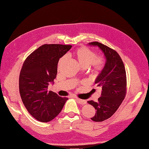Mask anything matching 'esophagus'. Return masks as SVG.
Segmentation results:
<instances>
[{
    "label": "esophagus",
    "instance_id": "1",
    "mask_svg": "<svg viewBox=\"0 0 149 149\" xmlns=\"http://www.w3.org/2000/svg\"><path fill=\"white\" fill-rule=\"evenodd\" d=\"M74 98L76 99V101H77L79 104H82V105H84L86 104V101L85 100H81V99L77 97H74Z\"/></svg>",
    "mask_w": 149,
    "mask_h": 149
}]
</instances>
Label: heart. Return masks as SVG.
Returning <instances> with one entry per match:
<instances>
[{"instance_id":"1","label":"heart","mask_w":149,"mask_h":149,"mask_svg":"<svg viewBox=\"0 0 149 149\" xmlns=\"http://www.w3.org/2000/svg\"><path fill=\"white\" fill-rule=\"evenodd\" d=\"M74 55L82 66H88L91 64L94 70L101 71L105 66L106 61L104 57L103 56H96V52L88 47H83L78 48L74 52ZM65 59V56L60 58L58 65H60Z\"/></svg>"}]
</instances>
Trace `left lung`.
Masks as SVG:
<instances>
[{"label": "left lung", "instance_id": "left-lung-1", "mask_svg": "<svg viewBox=\"0 0 149 149\" xmlns=\"http://www.w3.org/2000/svg\"><path fill=\"white\" fill-rule=\"evenodd\" d=\"M89 44L100 48L106 59L104 67L95 81L97 86L102 88L101 96L96 102L88 101L96 110L91 119L102 122L111 118L124 100L127 91L125 69L120 56L114 49L97 42Z\"/></svg>", "mask_w": 149, "mask_h": 149}]
</instances>
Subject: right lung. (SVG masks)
<instances>
[{"label":"right lung","mask_w":149,"mask_h":149,"mask_svg":"<svg viewBox=\"0 0 149 149\" xmlns=\"http://www.w3.org/2000/svg\"><path fill=\"white\" fill-rule=\"evenodd\" d=\"M72 47L60 44H45L26 58L19 76L20 97L26 110L42 123L60 114L68 98L62 97L48 86L57 74L59 59Z\"/></svg>","instance_id":"1"}]
</instances>
